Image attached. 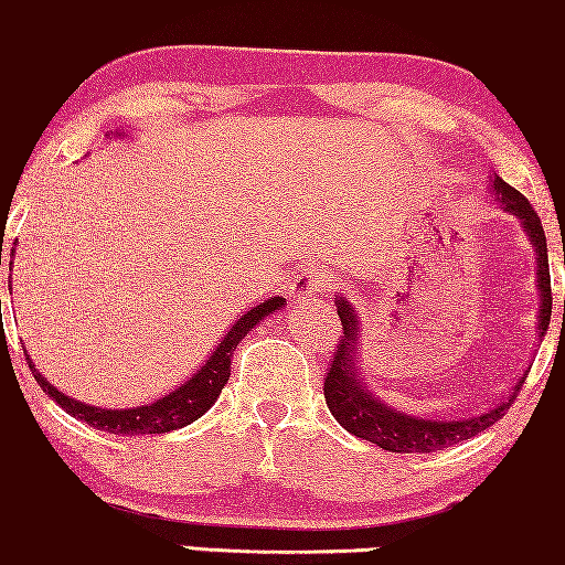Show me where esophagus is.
Returning <instances> with one entry per match:
<instances>
[{
	"mask_svg": "<svg viewBox=\"0 0 565 565\" xmlns=\"http://www.w3.org/2000/svg\"><path fill=\"white\" fill-rule=\"evenodd\" d=\"M331 288V280L326 277L322 269H303L301 275L294 277V288H290V296L294 301H309V296L326 294Z\"/></svg>",
	"mask_w": 565,
	"mask_h": 565,
	"instance_id": "1",
	"label": "esophagus"
}]
</instances>
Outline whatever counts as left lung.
Masks as SVG:
<instances>
[{
    "label": "left lung",
    "mask_w": 565,
    "mask_h": 565,
    "mask_svg": "<svg viewBox=\"0 0 565 565\" xmlns=\"http://www.w3.org/2000/svg\"><path fill=\"white\" fill-rule=\"evenodd\" d=\"M491 189L497 202H502L504 211L518 215L523 224L525 237L531 239L536 250V282H539V339L547 333L550 315H553V290H550V264H547V237H544L542 221L529 200L523 198L518 189L510 183L493 175ZM565 262V256H563ZM335 309H339L341 335L339 347H335L331 367L326 376V403L335 416V422L352 433L354 437H363L367 443H376L379 448L392 454H433L443 451V448L454 446V443L470 440L472 435L483 433V429L497 424L504 416V411L515 403L518 392L525 382L529 373H523L521 382L512 386L510 395L499 401L493 408L483 411V414L467 416V419H437V416H414L397 411L395 405H386L382 397L373 395L367 390L363 379H360L358 367V352H360V322L354 315V307L347 299H335ZM563 317H565V301H563Z\"/></svg>",
    "instance_id": "left-lung-1"
}]
</instances>
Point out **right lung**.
Returning <instances> with one entry per match:
<instances>
[{
	"label": "right lung",
	"mask_w": 565,
	"mask_h": 565,
	"mask_svg": "<svg viewBox=\"0 0 565 565\" xmlns=\"http://www.w3.org/2000/svg\"><path fill=\"white\" fill-rule=\"evenodd\" d=\"M285 307L282 296H275V299H266L264 303H256L245 312L239 320H234V326L226 331L221 344L211 352V358L205 360L198 367V373H192V379H186L181 386H175L173 392L160 397L154 403L136 405V408H98V405L74 401V397L63 395V392L55 390L47 379L36 371L34 365L29 367L34 373L36 384L42 386V392L47 397H53L55 403L66 411L74 419L90 424V427L100 429V433L111 435H162L170 433V429H181L186 424L198 422L202 414H205L211 405L218 401L221 390H224L226 382L232 376V358L234 350H237L239 341L250 333V328H256L264 317H269L275 309ZM0 315H2V301H0Z\"/></svg>",
	"instance_id": "1"
}]
</instances>
